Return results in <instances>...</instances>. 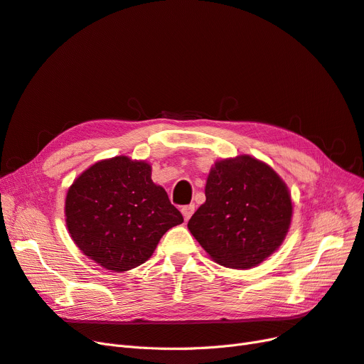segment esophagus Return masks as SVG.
Listing matches in <instances>:
<instances>
[{"label":"esophagus","mask_w":364,"mask_h":364,"mask_svg":"<svg viewBox=\"0 0 364 364\" xmlns=\"http://www.w3.org/2000/svg\"><path fill=\"white\" fill-rule=\"evenodd\" d=\"M194 205H186V206H182V215H183V218H185V221H188L191 218V215L194 214Z\"/></svg>","instance_id":"obj_1"}]
</instances>
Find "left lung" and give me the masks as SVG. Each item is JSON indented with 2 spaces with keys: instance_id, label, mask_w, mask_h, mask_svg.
Wrapping results in <instances>:
<instances>
[{
  "instance_id": "left-lung-1",
  "label": "left lung",
  "mask_w": 364,
  "mask_h": 364,
  "mask_svg": "<svg viewBox=\"0 0 364 364\" xmlns=\"http://www.w3.org/2000/svg\"><path fill=\"white\" fill-rule=\"evenodd\" d=\"M205 194L188 229L220 265L256 267L283 242L292 218L291 194L265 162L248 155L218 161Z\"/></svg>"
}]
</instances>
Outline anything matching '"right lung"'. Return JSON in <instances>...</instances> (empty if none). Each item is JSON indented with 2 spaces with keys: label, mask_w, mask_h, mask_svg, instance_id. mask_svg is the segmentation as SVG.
Instances as JSON below:
<instances>
[{
  "label": "right lung",
  "mask_w": 364,
  "mask_h": 364,
  "mask_svg": "<svg viewBox=\"0 0 364 364\" xmlns=\"http://www.w3.org/2000/svg\"><path fill=\"white\" fill-rule=\"evenodd\" d=\"M143 161L96 162L72 183L66 224L75 244L99 265L122 272L144 263L168 229L183 221Z\"/></svg>",
  "instance_id": "add662e5"
}]
</instances>
